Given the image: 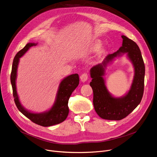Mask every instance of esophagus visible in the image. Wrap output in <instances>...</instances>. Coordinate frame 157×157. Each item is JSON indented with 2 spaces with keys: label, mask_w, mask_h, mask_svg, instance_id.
Returning a JSON list of instances; mask_svg holds the SVG:
<instances>
[{
  "label": "esophagus",
  "mask_w": 157,
  "mask_h": 157,
  "mask_svg": "<svg viewBox=\"0 0 157 157\" xmlns=\"http://www.w3.org/2000/svg\"><path fill=\"white\" fill-rule=\"evenodd\" d=\"M80 78H81V81L84 82L88 80V76L87 73H84V74H82V75L81 76Z\"/></svg>",
  "instance_id": "1"
}]
</instances>
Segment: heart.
<instances>
[{
    "label": "heart",
    "instance_id": "b5f03b06",
    "mask_svg": "<svg viewBox=\"0 0 157 157\" xmlns=\"http://www.w3.org/2000/svg\"><path fill=\"white\" fill-rule=\"evenodd\" d=\"M100 46H101V42H99V41H96L93 44V47L91 48V51H93V52L94 51H96L98 49H99V48H100ZM102 52H101V53Z\"/></svg>",
    "mask_w": 157,
    "mask_h": 157
}]
</instances>
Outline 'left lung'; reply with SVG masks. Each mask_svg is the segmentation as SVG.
Masks as SVG:
<instances>
[{
  "label": "left lung",
  "mask_w": 157,
  "mask_h": 157,
  "mask_svg": "<svg viewBox=\"0 0 157 157\" xmlns=\"http://www.w3.org/2000/svg\"><path fill=\"white\" fill-rule=\"evenodd\" d=\"M122 46L115 52L108 54L104 61L90 69L93 91V105L96 113L105 120H120L126 117L140 103L144 91L145 67L140 49L135 42L121 36ZM127 53L134 67L135 75L130 90L120 98L113 97L108 91L103 76L107 65L122 53Z\"/></svg>",
  "instance_id": "1"
}]
</instances>
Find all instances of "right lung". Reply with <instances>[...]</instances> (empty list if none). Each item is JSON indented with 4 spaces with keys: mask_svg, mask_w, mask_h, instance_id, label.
Here are the masks:
<instances>
[{
    "mask_svg": "<svg viewBox=\"0 0 157 157\" xmlns=\"http://www.w3.org/2000/svg\"><path fill=\"white\" fill-rule=\"evenodd\" d=\"M36 43H28L25 47L19 51L14 57L10 74V82L12 87L14 101L18 109L33 123L42 126H50L59 124L64 121L69 113V99L78 86L79 78L78 74L71 75L64 78L59 84L58 93L56 94V101L52 108L46 112L35 113L25 109L21 104L16 90L17 70L19 59L32 46H36Z\"/></svg>",
    "mask_w": 157,
    "mask_h": 157,
    "instance_id": "right-lung-1",
    "label": "right lung"
}]
</instances>
